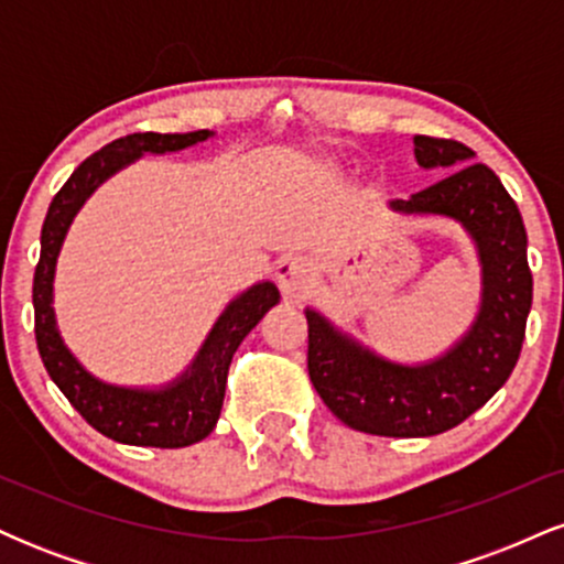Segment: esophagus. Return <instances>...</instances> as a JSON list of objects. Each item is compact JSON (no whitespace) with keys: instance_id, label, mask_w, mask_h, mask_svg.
Instances as JSON below:
<instances>
[{"instance_id":"obj_1","label":"esophagus","mask_w":564,"mask_h":564,"mask_svg":"<svg viewBox=\"0 0 564 564\" xmlns=\"http://www.w3.org/2000/svg\"><path fill=\"white\" fill-rule=\"evenodd\" d=\"M275 281L286 296H296L307 283L313 281V264L307 257L289 254L275 264Z\"/></svg>"}]
</instances>
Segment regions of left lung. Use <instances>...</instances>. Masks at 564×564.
I'll return each mask as SVG.
<instances>
[{
	"label": "left lung",
	"instance_id": "obj_1",
	"mask_svg": "<svg viewBox=\"0 0 564 564\" xmlns=\"http://www.w3.org/2000/svg\"><path fill=\"white\" fill-rule=\"evenodd\" d=\"M424 170H453L440 183L390 200L400 215L448 217L469 232L482 268V296L469 332L426 364H398L360 345L307 307V371L339 422L381 437H432L469 419L501 390L520 358L533 302L528 232L494 170L456 140L416 134Z\"/></svg>",
	"mask_w": 564,
	"mask_h": 564
}]
</instances>
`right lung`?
<instances>
[{
  "instance_id": "obj_1",
  "label": "right lung",
  "mask_w": 564,
  "mask_h": 564,
  "mask_svg": "<svg viewBox=\"0 0 564 564\" xmlns=\"http://www.w3.org/2000/svg\"><path fill=\"white\" fill-rule=\"evenodd\" d=\"M212 134L215 132L209 129L185 134L138 132L108 142L106 148H100L76 166L68 183L57 191L47 217H44L42 254H39L34 273V332L39 355H42L50 379L66 394L68 403L87 419V424H93L100 435L111 437L116 443L185 448V445L198 443L209 435L215 430L219 411H223L232 355L243 336L264 318V313L281 302L273 281H260L246 289L223 310L193 364L177 379L156 387V390L108 384V381L93 377L74 358V352L57 332L53 307L55 264L70 223L79 215L84 200L93 196L108 177L134 164L145 153H156V156L177 153L196 142L209 140Z\"/></svg>"
}]
</instances>
